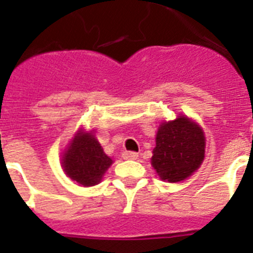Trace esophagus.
Masks as SVG:
<instances>
[{
	"label": "esophagus",
	"mask_w": 253,
	"mask_h": 253,
	"mask_svg": "<svg viewBox=\"0 0 253 253\" xmlns=\"http://www.w3.org/2000/svg\"><path fill=\"white\" fill-rule=\"evenodd\" d=\"M123 158H124V160H137L138 153L137 152L131 151H124L123 152Z\"/></svg>",
	"instance_id": "34e87169"
}]
</instances>
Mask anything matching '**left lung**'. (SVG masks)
<instances>
[{
  "mask_svg": "<svg viewBox=\"0 0 253 253\" xmlns=\"http://www.w3.org/2000/svg\"><path fill=\"white\" fill-rule=\"evenodd\" d=\"M204 157L205 135L196 123L187 116L161 123L151 160L161 180H186L200 167Z\"/></svg>",
  "mask_w": 253,
  "mask_h": 253,
  "instance_id": "1",
  "label": "left lung"
}]
</instances>
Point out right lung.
Returning a JSON list of instances; mask_svg holds the SVG:
<instances>
[{
  "label": "right lung",
  "instance_id": "right-lung-1",
  "mask_svg": "<svg viewBox=\"0 0 253 253\" xmlns=\"http://www.w3.org/2000/svg\"><path fill=\"white\" fill-rule=\"evenodd\" d=\"M113 165L93 131L84 129L76 133L62 157L66 175L82 186H93L102 180L105 172Z\"/></svg>",
  "mask_w": 253,
  "mask_h": 253
}]
</instances>
